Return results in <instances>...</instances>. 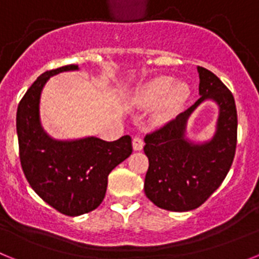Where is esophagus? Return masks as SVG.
<instances>
[{
	"mask_svg": "<svg viewBox=\"0 0 259 259\" xmlns=\"http://www.w3.org/2000/svg\"><path fill=\"white\" fill-rule=\"evenodd\" d=\"M132 146L135 150H141L144 148V140L141 136H135L132 140Z\"/></svg>",
	"mask_w": 259,
	"mask_h": 259,
	"instance_id": "1",
	"label": "esophagus"
}]
</instances>
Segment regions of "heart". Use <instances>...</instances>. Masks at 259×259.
Listing matches in <instances>:
<instances>
[{
    "label": "heart",
    "mask_w": 259,
    "mask_h": 259,
    "mask_svg": "<svg viewBox=\"0 0 259 259\" xmlns=\"http://www.w3.org/2000/svg\"><path fill=\"white\" fill-rule=\"evenodd\" d=\"M164 96L167 97L162 107V113L170 114L178 109L189 96L188 84L184 81L175 83L172 76L161 75L149 80L141 87L140 92L137 95V101L141 106H153L161 101Z\"/></svg>",
    "instance_id": "b5f03b06"
}]
</instances>
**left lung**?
Returning a JSON list of instances; mask_svg holds the SVG:
<instances>
[{
  "label": "left lung",
  "mask_w": 259,
  "mask_h": 259,
  "mask_svg": "<svg viewBox=\"0 0 259 259\" xmlns=\"http://www.w3.org/2000/svg\"><path fill=\"white\" fill-rule=\"evenodd\" d=\"M197 71L201 97L184 113L144 139V152L149 159L144 191L155 206L170 211H189L201 206L223 183L236 152L235 98L211 71L200 66ZM206 99H212L220 106L217 131L207 143H191L185 139L186 120Z\"/></svg>",
  "instance_id": "8db88e82"
}]
</instances>
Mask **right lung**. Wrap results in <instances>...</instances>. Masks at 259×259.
Here are the masks:
<instances>
[{
	"instance_id": "right-lung-1",
	"label": "right lung",
	"mask_w": 259,
	"mask_h": 259,
	"mask_svg": "<svg viewBox=\"0 0 259 259\" xmlns=\"http://www.w3.org/2000/svg\"><path fill=\"white\" fill-rule=\"evenodd\" d=\"M77 68L67 65L40 75L23 96L17 111L23 172L48 205L68 217L97 209L106 193L109 174L132 153L128 135L110 143L93 136L59 141L44 131L40 122L41 91L50 76Z\"/></svg>"
}]
</instances>
